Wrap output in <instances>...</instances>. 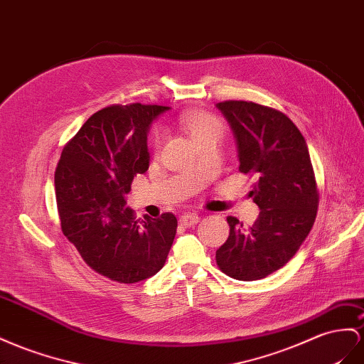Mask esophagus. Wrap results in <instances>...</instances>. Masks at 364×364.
<instances>
[{
	"mask_svg": "<svg viewBox=\"0 0 364 364\" xmlns=\"http://www.w3.org/2000/svg\"><path fill=\"white\" fill-rule=\"evenodd\" d=\"M199 215L198 214H194V213H186V214H182L181 215V219H179V222L183 225V227H193V225H196L199 222Z\"/></svg>",
	"mask_w": 364,
	"mask_h": 364,
	"instance_id": "obj_1",
	"label": "esophagus"
}]
</instances>
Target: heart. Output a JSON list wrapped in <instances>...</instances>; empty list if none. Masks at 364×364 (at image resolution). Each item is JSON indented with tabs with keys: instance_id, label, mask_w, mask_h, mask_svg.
Listing matches in <instances>:
<instances>
[{
	"instance_id": "b5f03b06",
	"label": "heart",
	"mask_w": 364,
	"mask_h": 364,
	"mask_svg": "<svg viewBox=\"0 0 364 364\" xmlns=\"http://www.w3.org/2000/svg\"><path fill=\"white\" fill-rule=\"evenodd\" d=\"M181 121L183 127L188 130L190 136L193 137V141L198 144L199 141L205 139L208 136H222L223 133V124L211 113H205V112H188L183 113ZM164 142V133L158 130L153 136V150L159 151Z\"/></svg>"
}]
</instances>
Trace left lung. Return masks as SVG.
<instances>
[{"label":"left lung","instance_id":"8db88e82","mask_svg":"<svg viewBox=\"0 0 364 364\" xmlns=\"http://www.w3.org/2000/svg\"><path fill=\"white\" fill-rule=\"evenodd\" d=\"M215 107L237 142L239 171L257 179L251 196L260 208L248 230L227 218L230 235L215 251V262L235 280L264 279L292 259L316 220L318 191L308 145L279 110L247 101Z\"/></svg>","mask_w":364,"mask_h":364}]
</instances>
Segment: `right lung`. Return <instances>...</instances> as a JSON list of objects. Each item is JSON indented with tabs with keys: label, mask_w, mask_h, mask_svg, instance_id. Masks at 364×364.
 Here are the masks:
<instances>
[{
	"label": "right lung",
	"mask_w": 364,
	"mask_h": 364,
	"mask_svg": "<svg viewBox=\"0 0 364 364\" xmlns=\"http://www.w3.org/2000/svg\"><path fill=\"white\" fill-rule=\"evenodd\" d=\"M166 110L132 104L96 112L64 146L55 171L64 235L88 267L117 283L159 272L178 228L171 213L137 220L125 199L134 176L149 170L146 133Z\"/></svg>",
	"instance_id": "1"
}]
</instances>
